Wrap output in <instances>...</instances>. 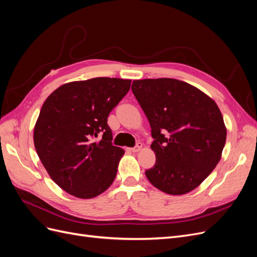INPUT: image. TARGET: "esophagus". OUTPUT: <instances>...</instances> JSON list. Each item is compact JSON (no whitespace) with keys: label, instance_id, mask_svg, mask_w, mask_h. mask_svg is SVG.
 Instances as JSON below:
<instances>
[{"label":"esophagus","instance_id":"34e87169","mask_svg":"<svg viewBox=\"0 0 257 257\" xmlns=\"http://www.w3.org/2000/svg\"><path fill=\"white\" fill-rule=\"evenodd\" d=\"M142 148H143V144H142V143H137V145H136L134 148H132L131 151L136 153V152H138V151H141Z\"/></svg>","mask_w":257,"mask_h":257}]
</instances>
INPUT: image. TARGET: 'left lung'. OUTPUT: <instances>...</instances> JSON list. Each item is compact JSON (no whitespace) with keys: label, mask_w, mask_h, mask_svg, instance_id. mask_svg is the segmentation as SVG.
Wrapping results in <instances>:
<instances>
[{"label":"left lung","mask_w":257,"mask_h":257,"mask_svg":"<svg viewBox=\"0 0 257 257\" xmlns=\"http://www.w3.org/2000/svg\"><path fill=\"white\" fill-rule=\"evenodd\" d=\"M132 91L154 139L157 162L146 170L148 180L169 195L196 189L217 165L226 142L216 103L194 85L173 78L134 80Z\"/></svg>","instance_id":"obj_1"}]
</instances>
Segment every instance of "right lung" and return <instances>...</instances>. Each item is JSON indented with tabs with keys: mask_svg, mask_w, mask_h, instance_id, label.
Instances as JSON below:
<instances>
[{
	"mask_svg": "<svg viewBox=\"0 0 257 257\" xmlns=\"http://www.w3.org/2000/svg\"><path fill=\"white\" fill-rule=\"evenodd\" d=\"M130 88V79L108 77L73 81L43 104L35 149L50 178L71 195L93 198L113 182L124 150L112 146L107 118Z\"/></svg>",
	"mask_w": 257,
	"mask_h": 257,
	"instance_id": "obj_1",
	"label": "right lung"
}]
</instances>
